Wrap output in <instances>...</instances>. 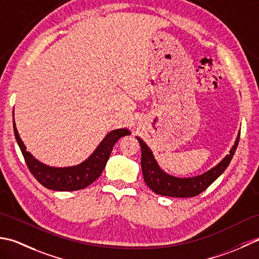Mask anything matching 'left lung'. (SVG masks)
I'll list each match as a JSON object with an SVG mask.
<instances>
[{
    "mask_svg": "<svg viewBox=\"0 0 259 259\" xmlns=\"http://www.w3.org/2000/svg\"><path fill=\"white\" fill-rule=\"evenodd\" d=\"M239 136L240 133L237 136L234 146L229 151V154H227L217 165L200 176L192 178H177L163 171L157 164L150 147L145 144L143 140L136 137L140 142L142 150L141 166L144 181L152 191H154L156 194H161V196L173 198L196 197L199 193L203 192L225 172L233 159L237 146H238Z\"/></svg>",
    "mask_w": 259,
    "mask_h": 259,
    "instance_id": "8db88e82",
    "label": "left lung"
}]
</instances>
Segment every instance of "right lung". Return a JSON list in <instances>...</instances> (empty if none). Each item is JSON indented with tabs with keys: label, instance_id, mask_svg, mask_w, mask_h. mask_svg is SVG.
Wrapping results in <instances>:
<instances>
[{
	"label": "right lung",
	"instance_id": "1",
	"mask_svg": "<svg viewBox=\"0 0 259 259\" xmlns=\"http://www.w3.org/2000/svg\"><path fill=\"white\" fill-rule=\"evenodd\" d=\"M13 130L15 139H17L30 172L42 186L50 190H55V191H76V190L83 189L92 184L103 173L116 142L120 137L131 135V132L127 128L114 130L104 137L96 150L92 153V155L80 164L55 167L38 161L30 152L26 151V147L21 140L17 126H15L14 118Z\"/></svg>",
	"mask_w": 259,
	"mask_h": 259
}]
</instances>
